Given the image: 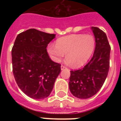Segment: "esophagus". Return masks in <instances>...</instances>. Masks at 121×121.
I'll return each instance as SVG.
<instances>
[{"instance_id":"obj_1","label":"esophagus","mask_w":121,"mask_h":121,"mask_svg":"<svg viewBox=\"0 0 121 121\" xmlns=\"http://www.w3.org/2000/svg\"><path fill=\"white\" fill-rule=\"evenodd\" d=\"M65 68H66V67H65V66H63V65H61V70H65Z\"/></svg>"}]
</instances>
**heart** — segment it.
Here are the masks:
<instances>
[{"instance_id":"heart-1","label":"heart","mask_w":121,"mask_h":121,"mask_svg":"<svg viewBox=\"0 0 121 121\" xmlns=\"http://www.w3.org/2000/svg\"><path fill=\"white\" fill-rule=\"evenodd\" d=\"M95 48V40L92 35L74 34L58 38L56 45L48 46V51L55 62H60L66 54L65 63L80 68L89 60Z\"/></svg>"}]
</instances>
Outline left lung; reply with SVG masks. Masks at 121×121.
I'll list each match as a JSON object with an SVG mask.
<instances>
[{
	"instance_id": "1",
	"label": "left lung",
	"mask_w": 121,
	"mask_h": 121,
	"mask_svg": "<svg viewBox=\"0 0 121 121\" xmlns=\"http://www.w3.org/2000/svg\"><path fill=\"white\" fill-rule=\"evenodd\" d=\"M95 48L92 59L80 70L70 71L69 88L75 97L86 99L95 95L103 85L109 69L111 46L105 33L92 27Z\"/></svg>"
}]
</instances>
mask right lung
Instances as JSON below:
<instances>
[{
	"mask_svg": "<svg viewBox=\"0 0 121 121\" xmlns=\"http://www.w3.org/2000/svg\"><path fill=\"white\" fill-rule=\"evenodd\" d=\"M56 35L29 29L17 35L12 49V71L22 92L34 99L50 95L61 65L49 58L46 48Z\"/></svg>",
	"mask_w": 121,
	"mask_h": 121,
	"instance_id": "add662e5",
	"label": "right lung"
}]
</instances>
